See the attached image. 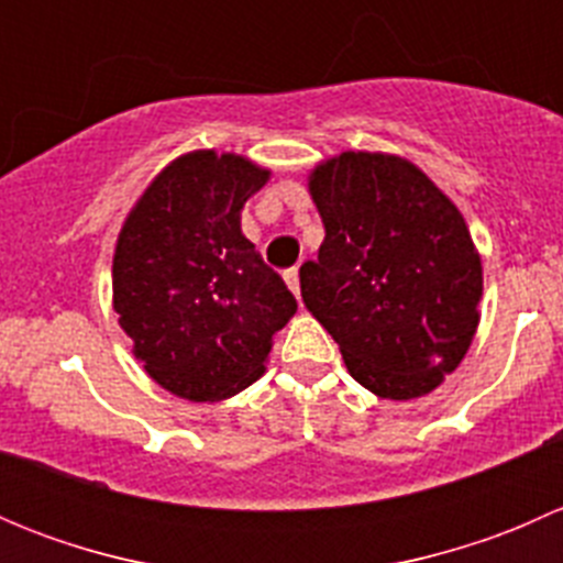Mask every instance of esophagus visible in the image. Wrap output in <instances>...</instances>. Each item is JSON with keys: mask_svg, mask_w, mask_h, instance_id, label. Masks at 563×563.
Returning <instances> with one entry per match:
<instances>
[{"mask_svg": "<svg viewBox=\"0 0 563 563\" xmlns=\"http://www.w3.org/2000/svg\"><path fill=\"white\" fill-rule=\"evenodd\" d=\"M283 277H286V283H288V288H291L294 297L299 299V266H291L288 272H283Z\"/></svg>", "mask_w": 563, "mask_h": 563, "instance_id": "1", "label": "esophagus"}]
</instances>
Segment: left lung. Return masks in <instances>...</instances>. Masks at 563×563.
<instances>
[{"label":"left lung","instance_id":"left-lung-1","mask_svg":"<svg viewBox=\"0 0 563 563\" xmlns=\"http://www.w3.org/2000/svg\"><path fill=\"white\" fill-rule=\"evenodd\" d=\"M308 190L327 236L299 269L305 308L373 395H430L479 327L482 258L455 201L408 157L367 150L323 157Z\"/></svg>","mask_w":563,"mask_h":563}]
</instances>
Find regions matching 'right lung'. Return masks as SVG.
Wrapping results in <instances>:
<instances>
[{
    "mask_svg": "<svg viewBox=\"0 0 563 563\" xmlns=\"http://www.w3.org/2000/svg\"><path fill=\"white\" fill-rule=\"evenodd\" d=\"M272 172L236 152L192 150L146 185L113 247L119 327L146 376L190 402L258 382L297 299L242 234Z\"/></svg>",
    "mask_w": 563,
    "mask_h": 563,
    "instance_id": "1",
    "label": "right lung"
}]
</instances>
